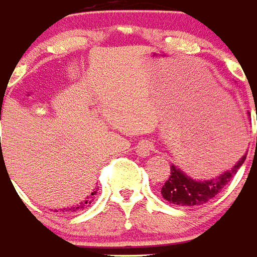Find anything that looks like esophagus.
<instances>
[{
    "label": "esophagus",
    "mask_w": 257,
    "mask_h": 257,
    "mask_svg": "<svg viewBox=\"0 0 257 257\" xmlns=\"http://www.w3.org/2000/svg\"><path fill=\"white\" fill-rule=\"evenodd\" d=\"M154 150V145L153 142H149V141H143L141 142L137 147V154H138L139 157L142 158H146L149 157L150 154L153 153Z\"/></svg>",
    "instance_id": "34e87169"
}]
</instances>
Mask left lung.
<instances>
[{
	"mask_svg": "<svg viewBox=\"0 0 257 257\" xmlns=\"http://www.w3.org/2000/svg\"><path fill=\"white\" fill-rule=\"evenodd\" d=\"M245 158L247 154H244L229 170L216 178L207 180L194 179L187 175L183 170H180L176 164H171V174L161 190L162 196L175 206L195 207L204 204L215 198L231 182L237 170L244 163Z\"/></svg>",
	"mask_w": 257,
	"mask_h": 257,
	"instance_id": "8db88e82",
	"label": "left lung"
}]
</instances>
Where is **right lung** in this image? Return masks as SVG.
<instances>
[{"label":"right lung","instance_id":"1","mask_svg":"<svg viewBox=\"0 0 257 257\" xmlns=\"http://www.w3.org/2000/svg\"><path fill=\"white\" fill-rule=\"evenodd\" d=\"M96 194V191H93L91 194L87 196V198L83 200V202H81L79 204H75V206H71V207H67V208H61L59 211L55 210V212H67V213H73V212H77V211L79 210H83V208H86V207H89L90 204H91V202L94 200V195Z\"/></svg>","mask_w":257,"mask_h":257}]
</instances>
